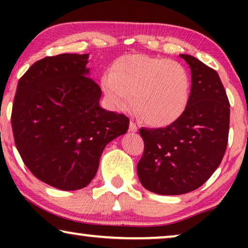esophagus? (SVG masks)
Instances as JSON below:
<instances>
[{
	"label": "esophagus",
	"mask_w": 248,
	"mask_h": 248,
	"mask_svg": "<svg viewBox=\"0 0 248 248\" xmlns=\"http://www.w3.org/2000/svg\"><path fill=\"white\" fill-rule=\"evenodd\" d=\"M130 131L131 132H137L138 131V126H137V124L134 123V122H131V123H130Z\"/></svg>",
	"instance_id": "1"
}]
</instances>
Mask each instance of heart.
Returning <instances> with one entry per match:
<instances>
[{"label": "heart", "instance_id": "1", "mask_svg": "<svg viewBox=\"0 0 248 248\" xmlns=\"http://www.w3.org/2000/svg\"><path fill=\"white\" fill-rule=\"evenodd\" d=\"M105 93L115 109L134 104L150 126L174 123L184 113L191 96L192 80L183 64L141 54L118 59L101 80Z\"/></svg>", "mask_w": 248, "mask_h": 248}]
</instances>
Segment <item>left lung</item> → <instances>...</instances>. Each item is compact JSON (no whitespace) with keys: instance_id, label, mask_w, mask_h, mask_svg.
<instances>
[{"instance_id":"obj_1","label":"left lung","mask_w":248,"mask_h":248,"mask_svg":"<svg viewBox=\"0 0 248 248\" xmlns=\"http://www.w3.org/2000/svg\"><path fill=\"white\" fill-rule=\"evenodd\" d=\"M179 56L191 67L187 107L168 126L140 128L144 151L137 167L139 179L160 195L185 194L204 184L228 143L230 105L218 73L194 56Z\"/></svg>"}]
</instances>
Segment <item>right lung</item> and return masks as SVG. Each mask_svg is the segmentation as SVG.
<instances>
[{
	"mask_svg": "<svg viewBox=\"0 0 248 248\" xmlns=\"http://www.w3.org/2000/svg\"><path fill=\"white\" fill-rule=\"evenodd\" d=\"M88 54L37 61L20 78L11 123L16 147L40 181L63 191L86 187L104 149L126 133L130 120L99 106Z\"/></svg>",
	"mask_w": 248,
	"mask_h": 248,
	"instance_id": "right-lung-1",
	"label": "right lung"
}]
</instances>
